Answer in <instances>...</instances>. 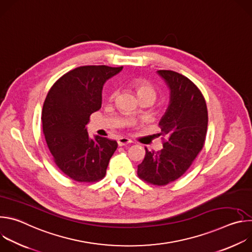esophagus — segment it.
<instances>
[{
  "label": "esophagus",
  "instance_id": "1",
  "mask_svg": "<svg viewBox=\"0 0 252 252\" xmlns=\"http://www.w3.org/2000/svg\"><path fill=\"white\" fill-rule=\"evenodd\" d=\"M131 142V140L130 139H128L127 137H120V138H118V143H119V146L120 147H123V146H126V145H128V143H130Z\"/></svg>",
  "mask_w": 252,
  "mask_h": 252
}]
</instances>
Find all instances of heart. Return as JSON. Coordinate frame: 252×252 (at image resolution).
<instances>
[{"mask_svg": "<svg viewBox=\"0 0 252 252\" xmlns=\"http://www.w3.org/2000/svg\"><path fill=\"white\" fill-rule=\"evenodd\" d=\"M132 87L135 89L137 95L139 96L140 99L142 98H146V97H150L153 98L154 100L157 97V89L156 87L149 81L147 80H134L132 82ZM116 95V92H112L110 98H114Z\"/></svg>", "mask_w": 252, "mask_h": 252, "instance_id": "obj_1", "label": "heart"}]
</instances>
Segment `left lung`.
Here are the masks:
<instances>
[{
	"label": "left lung",
	"mask_w": 252,
	"mask_h": 252,
	"mask_svg": "<svg viewBox=\"0 0 252 252\" xmlns=\"http://www.w3.org/2000/svg\"><path fill=\"white\" fill-rule=\"evenodd\" d=\"M158 75L170 90L167 110L159 121L163 149L149 152L137 165V175L154 186H166L181 177L201 152L208 123L205 99L187 77L160 69Z\"/></svg>",
	"instance_id": "left-lung-1"
}]
</instances>
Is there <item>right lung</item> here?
<instances>
[{
  "instance_id": "1",
  "label": "right lung",
  "mask_w": 252,
  "mask_h": 252,
  "mask_svg": "<svg viewBox=\"0 0 252 252\" xmlns=\"http://www.w3.org/2000/svg\"><path fill=\"white\" fill-rule=\"evenodd\" d=\"M123 66L84 65L67 71L50 89L42 111L43 132L57 166L79 183L104 177L118 142L89 136L86 126L101 106L103 84Z\"/></svg>"
}]
</instances>
